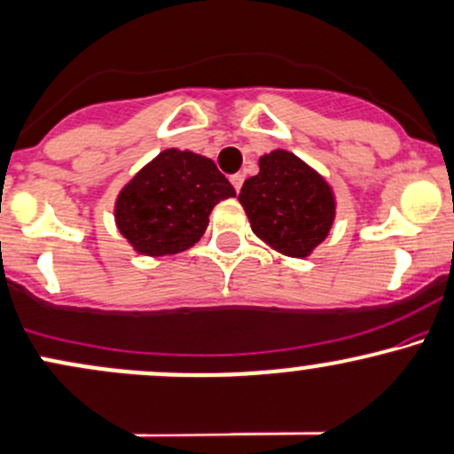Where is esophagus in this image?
Returning a JSON list of instances; mask_svg holds the SVG:
<instances>
[{"label": "esophagus", "instance_id": "34e87169", "mask_svg": "<svg viewBox=\"0 0 454 454\" xmlns=\"http://www.w3.org/2000/svg\"><path fill=\"white\" fill-rule=\"evenodd\" d=\"M231 183H232V187L237 189V192H241V185H243V174H232V176H231Z\"/></svg>", "mask_w": 454, "mask_h": 454}]
</instances>
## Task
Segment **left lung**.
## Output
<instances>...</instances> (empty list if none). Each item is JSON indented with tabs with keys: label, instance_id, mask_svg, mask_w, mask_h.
Returning <instances> with one entry per match:
<instances>
[{
	"label": "left lung",
	"instance_id": "left-lung-1",
	"mask_svg": "<svg viewBox=\"0 0 454 454\" xmlns=\"http://www.w3.org/2000/svg\"><path fill=\"white\" fill-rule=\"evenodd\" d=\"M239 202L252 232L271 250L306 258L325 241L336 219V193L315 168L284 148L258 159Z\"/></svg>",
	"mask_w": 454,
	"mask_h": 454
}]
</instances>
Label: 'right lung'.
<instances>
[{
	"instance_id": "obj_1",
	"label": "right lung",
	"mask_w": 454,
	"mask_h": 454,
	"mask_svg": "<svg viewBox=\"0 0 454 454\" xmlns=\"http://www.w3.org/2000/svg\"><path fill=\"white\" fill-rule=\"evenodd\" d=\"M235 196L213 159L166 148L124 183L114 202V222L133 252L172 256L196 246L215 204Z\"/></svg>"
}]
</instances>
